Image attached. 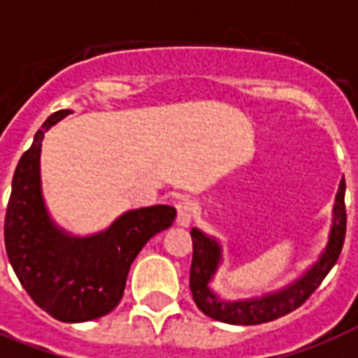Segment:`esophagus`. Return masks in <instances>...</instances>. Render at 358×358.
Segmentation results:
<instances>
[{"label":"esophagus","mask_w":358,"mask_h":358,"mask_svg":"<svg viewBox=\"0 0 358 358\" xmlns=\"http://www.w3.org/2000/svg\"><path fill=\"white\" fill-rule=\"evenodd\" d=\"M176 223L178 227H189L191 221H193V213H195V202L189 201V199H182L176 204Z\"/></svg>","instance_id":"1"}]
</instances>
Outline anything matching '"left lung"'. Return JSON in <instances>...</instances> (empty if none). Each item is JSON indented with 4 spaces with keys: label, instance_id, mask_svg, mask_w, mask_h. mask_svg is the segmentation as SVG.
Segmentation results:
<instances>
[{
    "label": "left lung",
    "instance_id": "1",
    "mask_svg": "<svg viewBox=\"0 0 358 358\" xmlns=\"http://www.w3.org/2000/svg\"><path fill=\"white\" fill-rule=\"evenodd\" d=\"M345 180H340L338 193L333 206V227L329 232V241L320 255L316 264H312L299 278L280 289L264 294L260 297H247V299L224 301L212 289L213 275L217 273L219 264L223 260V247L213 236L204 234L202 230H191L193 239V262H191L189 288L195 305L206 316L217 322L230 325H258L286 316L295 308H299L327 273L338 260L342 245L345 239Z\"/></svg>",
    "mask_w": 358,
    "mask_h": 358
}]
</instances>
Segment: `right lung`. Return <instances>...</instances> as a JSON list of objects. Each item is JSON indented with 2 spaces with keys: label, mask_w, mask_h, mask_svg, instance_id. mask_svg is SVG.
Masks as SVG:
<instances>
[{
  "label": "right lung",
  "mask_w": 358,
  "mask_h": 358,
  "mask_svg": "<svg viewBox=\"0 0 358 358\" xmlns=\"http://www.w3.org/2000/svg\"><path fill=\"white\" fill-rule=\"evenodd\" d=\"M70 113L50 115L20 157L5 215V249L20 284L42 310L59 322L80 323L119 305L131 262L152 236L173 224L176 210L165 204L129 210L91 236L57 227L42 196L41 148L48 129Z\"/></svg>",
  "instance_id": "obj_1"
}]
</instances>
